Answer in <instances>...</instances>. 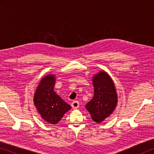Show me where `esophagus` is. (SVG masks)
Instances as JSON below:
<instances>
[{
    "mask_svg": "<svg viewBox=\"0 0 154 154\" xmlns=\"http://www.w3.org/2000/svg\"><path fill=\"white\" fill-rule=\"evenodd\" d=\"M71 106H72V107L73 109H77L79 106V102H78V101H73V102L71 103Z\"/></svg>",
    "mask_w": 154,
    "mask_h": 154,
    "instance_id": "1",
    "label": "esophagus"
}]
</instances>
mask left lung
<instances>
[{
	"label": "left lung",
	"mask_w": 154,
	"mask_h": 154,
	"mask_svg": "<svg viewBox=\"0 0 154 154\" xmlns=\"http://www.w3.org/2000/svg\"><path fill=\"white\" fill-rule=\"evenodd\" d=\"M94 96L85 105L93 121L100 123L113 113L118 105V94L113 81L105 71L92 77Z\"/></svg>",
	"instance_id": "left-lung-1"
}]
</instances>
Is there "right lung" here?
<instances>
[{
    "label": "right lung",
    "mask_w": 154,
    "mask_h": 154,
    "mask_svg": "<svg viewBox=\"0 0 154 154\" xmlns=\"http://www.w3.org/2000/svg\"><path fill=\"white\" fill-rule=\"evenodd\" d=\"M56 76L48 74L41 79L34 95V105L41 118L48 124H56L71 106L54 90Z\"/></svg>",
    "instance_id": "obj_1"
}]
</instances>
